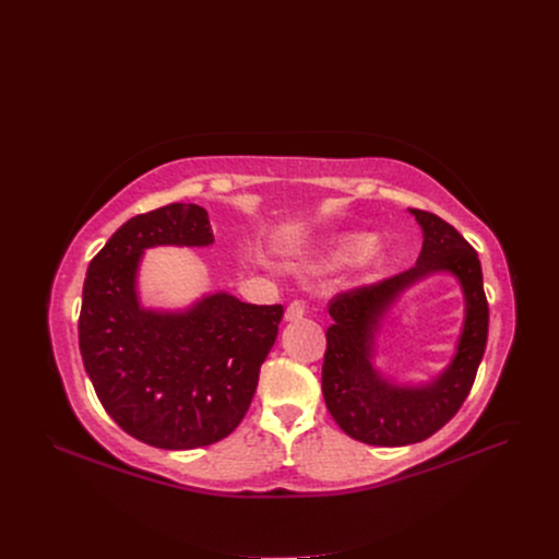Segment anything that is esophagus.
Returning a JSON list of instances; mask_svg holds the SVG:
<instances>
[{
    "mask_svg": "<svg viewBox=\"0 0 559 559\" xmlns=\"http://www.w3.org/2000/svg\"><path fill=\"white\" fill-rule=\"evenodd\" d=\"M304 314H306L304 301H292V304L287 306V310H285V319H287V321H299V319H304Z\"/></svg>",
    "mask_w": 559,
    "mask_h": 559,
    "instance_id": "1",
    "label": "esophagus"
}]
</instances>
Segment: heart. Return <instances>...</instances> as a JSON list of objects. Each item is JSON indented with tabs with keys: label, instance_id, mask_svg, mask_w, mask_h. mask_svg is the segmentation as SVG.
Listing matches in <instances>:
<instances>
[{
	"label": "heart",
	"instance_id": "1",
	"mask_svg": "<svg viewBox=\"0 0 559 559\" xmlns=\"http://www.w3.org/2000/svg\"><path fill=\"white\" fill-rule=\"evenodd\" d=\"M376 238L371 233H356L344 238L337 249L333 251V262L335 264H348V262H358L367 272H376L385 264V253L380 249H373Z\"/></svg>",
	"mask_w": 559,
	"mask_h": 559
}]
</instances>
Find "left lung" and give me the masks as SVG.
Segmentation results:
<instances>
[{
    "label": "left lung",
    "instance_id": "obj_1",
    "mask_svg": "<svg viewBox=\"0 0 559 559\" xmlns=\"http://www.w3.org/2000/svg\"><path fill=\"white\" fill-rule=\"evenodd\" d=\"M424 245L413 270L369 287L344 292L331 301L321 392L331 417L358 442L371 447L417 444L449 424L480 367L489 308L478 253L462 235L432 213L409 209ZM437 273L453 275L463 289L465 319L452 362L421 384H401L374 365L377 335L402 292Z\"/></svg>",
    "mask_w": 559,
    "mask_h": 559
}]
</instances>
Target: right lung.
<instances>
[{"label":"right lung","instance_id":"right-lung-1","mask_svg":"<svg viewBox=\"0 0 559 559\" xmlns=\"http://www.w3.org/2000/svg\"><path fill=\"white\" fill-rule=\"evenodd\" d=\"M209 213L169 203L131 217L87 264L79 348L115 424L140 442L188 451L230 435L251 405L283 306L209 292L181 310L146 308L140 264L154 247H211Z\"/></svg>","mask_w":559,"mask_h":559}]
</instances>
